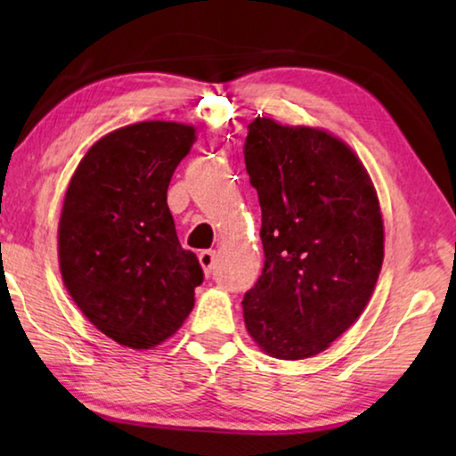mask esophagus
Listing matches in <instances>:
<instances>
[{
	"label": "esophagus",
	"instance_id": "34e87169",
	"mask_svg": "<svg viewBox=\"0 0 456 456\" xmlns=\"http://www.w3.org/2000/svg\"><path fill=\"white\" fill-rule=\"evenodd\" d=\"M215 259H217V253H215L213 249H205V251L199 253V261H200V265H203L205 273H211L213 272Z\"/></svg>",
	"mask_w": 456,
	"mask_h": 456
}]
</instances>
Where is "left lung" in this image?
Masks as SVG:
<instances>
[{
    "label": "left lung",
    "instance_id": "obj_1",
    "mask_svg": "<svg viewBox=\"0 0 456 456\" xmlns=\"http://www.w3.org/2000/svg\"><path fill=\"white\" fill-rule=\"evenodd\" d=\"M247 130L265 264L241 302L245 326L269 356L304 360L370 302L384 259L380 205L360 159L326 130L272 118Z\"/></svg>",
    "mask_w": 456,
    "mask_h": 456
}]
</instances>
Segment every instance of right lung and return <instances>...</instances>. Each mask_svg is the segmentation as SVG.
I'll use <instances>...</instances> for the list:
<instances>
[{"label":"right lung","mask_w":456,"mask_h":456,"mask_svg":"<svg viewBox=\"0 0 456 456\" xmlns=\"http://www.w3.org/2000/svg\"><path fill=\"white\" fill-rule=\"evenodd\" d=\"M192 142L189 125L136 122L100 138L68 184L58 227L61 280L82 314L128 348L171 338L203 283L167 205Z\"/></svg>","instance_id":"add662e5"}]
</instances>
